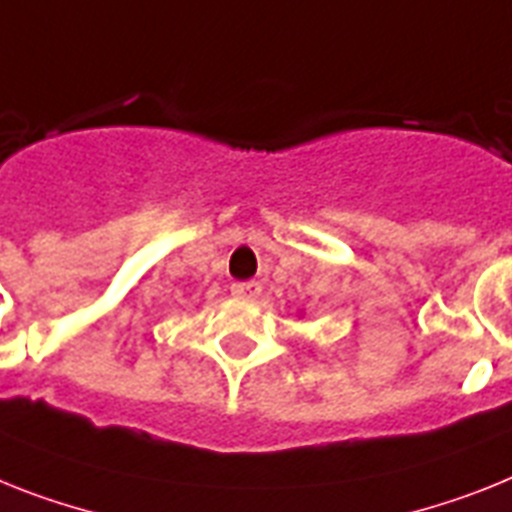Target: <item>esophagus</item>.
I'll list each match as a JSON object with an SVG mask.
<instances>
[{
  "mask_svg": "<svg viewBox=\"0 0 512 512\" xmlns=\"http://www.w3.org/2000/svg\"><path fill=\"white\" fill-rule=\"evenodd\" d=\"M260 291H263V286H260L257 281H244V283H234V286H231V294L239 296V299H247V302L257 299V296H260Z\"/></svg>",
  "mask_w": 512,
  "mask_h": 512,
  "instance_id": "34e87169",
  "label": "esophagus"
}]
</instances>
